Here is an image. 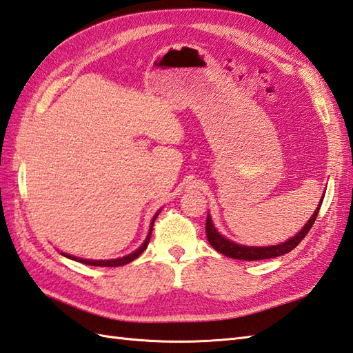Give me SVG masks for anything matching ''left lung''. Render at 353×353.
I'll return each mask as SVG.
<instances>
[{
    "label": "left lung",
    "instance_id": "left-lung-1",
    "mask_svg": "<svg viewBox=\"0 0 353 353\" xmlns=\"http://www.w3.org/2000/svg\"><path fill=\"white\" fill-rule=\"evenodd\" d=\"M322 201H323V199L321 200V204H319L317 209L314 210L313 216H311L308 219V223L304 227H302V230L296 236H293L292 239L285 241L280 245H272V247H245V245L234 243L232 241H228L227 237H224L223 234L218 233V230L215 228L214 223H212V218L209 215H208V219H206L208 241L218 252L224 254V256L230 257V259L252 261V260H265V259H274V257H278V256H283V254H288L293 248H296L298 245L301 243V241L307 236V233L310 232V228L313 227V224H314L319 210H321Z\"/></svg>",
    "mask_w": 353,
    "mask_h": 353
}]
</instances>
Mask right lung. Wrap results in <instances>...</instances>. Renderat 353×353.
Returning <instances> with one entry per match:
<instances>
[{"label": "right lung", "mask_w": 353, "mask_h": 353, "mask_svg": "<svg viewBox=\"0 0 353 353\" xmlns=\"http://www.w3.org/2000/svg\"><path fill=\"white\" fill-rule=\"evenodd\" d=\"M158 215H159V212L157 215L153 216V219H152V224H150V230H149V234H147V237H145V241L143 242V245L141 247H139L138 250H135L134 252H130V254H128V256H125V257H120V259H112V260H88V259H78V257H73V256H69V254H64V252H61L64 257H68V259H72V260H77V261H79V263H84V265H90V266H106V268H116V266H123V265H128V263H130V261L132 260H135L139 254H141L145 248H147V245H149V242H150V236H152V227H153V224H154V219L158 218Z\"/></svg>", "instance_id": "right-lung-1"}]
</instances>
